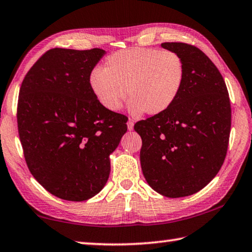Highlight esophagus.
Masks as SVG:
<instances>
[{
  "label": "esophagus",
  "instance_id": "obj_1",
  "mask_svg": "<svg viewBox=\"0 0 252 252\" xmlns=\"http://www.w3.org/2000/svg\"><path fill=\"white\" fill-rule=\"evenodd\" d=\"M127 130L129 131H131V130H133V126H134V122H133V120H131V119H129V121H127Z\"/></svg>",
  "mask_w": 252,
  "mask_h": 252
}]
</instances>
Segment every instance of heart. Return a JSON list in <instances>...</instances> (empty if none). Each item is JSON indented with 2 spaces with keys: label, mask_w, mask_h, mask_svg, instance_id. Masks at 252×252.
<instances>
[{
  "label": "heart",
  "mask_w": 252,
  "mask_h": 252,
  "mask_svg": "<svg viewBox=\"0 0 252 252\" xmlns=\"http://www.w3.org/2000/svg\"><path fill=\"white\" fill-rule=\"evenodd\" d=\"M185 82V63L173 51L134 48L120 51L91 71L93 94L109 111L131 97L129 111L139 116L163 113L177 100Z\"/></svg>",
  "instance_id": "heart-1"
}]
</instances>
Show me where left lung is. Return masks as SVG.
I'll return each mask as SVG.
<instances>
[{"label":"left lung","instance_id":"obj_1","mask_svg":"<svg viewBox=\"0 0 252 252\" xmlns=\"http://www.w3.org/2000/svg\"><path fill=\"white\" fill-rule=\"evenodd\" d=\"M161 48L179 54L185 82L163 113L136 122L142 139L140 161L153 190L168 198L198 192L223 164L231 127V106L222 75L201 50L180 42Z\"/></svg>","mask_w":252,"mask_h":252}]
</instances>
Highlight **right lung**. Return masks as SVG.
<instances>
[{
  "instance_id": "right-lung-1",
  "label": "right lung",
  "mask_w": 252,
  "mask_h": 252,
  "mask_svg": "<svg viewBox=\"0 0 252 252\" xmlns=\"http://www.w3.org/2000/svg\"><path fill=\"white\" fill-rule=\"evenodd\" d=\"M105 51L52 49L21 85L18 127L29 170L51 194L85 201L103 189L126 117L106 110L89 76Z\"/></svg>"
}]
</instances>
